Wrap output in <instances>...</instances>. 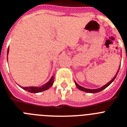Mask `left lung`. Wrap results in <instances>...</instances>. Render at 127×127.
Instances as JSON below:
<instances>
[{"label": "left lung", "instance_id": "obj_1", "mask_svg": "<svg viewBox=\"0 0 127 127\" xmlns=\"http://www.w3.org/2000/svg\"><path fill=\"white\" fill-rule=\"evenodd\" d=\"M119 67H120V66H119ZM119 69H118V72H117V73H116V75H115V76H114V78L112 79V80L111 81H110L108 82V83H107L106 85H104V86L101 87V88H100L99 89H95V90H92V89H87V88H83V87L80 86H79V85L78 84L76 83V82H75V85L76 86V87L78 88V89L80 90H81V91H83V92H88V93H92V94H95V93H97V92H100V91H102V90H103L104 89H105L106 88H107L108 86L113 81H114V80H115V78H116V76H117V75H118V72H119Z\"/></svg>", "mask_w": 127, "mask_h": 127}]
</instances>
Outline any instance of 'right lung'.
I'll use <instances>...</instances> for the list:
<instances>
[{
    "label": "right lung",
    "instance_id": "add662e5",
    "mask_svg": "<svg viewBox=\"0 0 127 127\" xmlns=\"http://www.w3.org/2000/svg\"><path fill=\"white\" fill-rule=\"evenodd\" d=\"M8 52H9V49H8ZM54 83V78L52 76V78H51V80H49L47 83H46L45 84L43 85V86L41 87H23V89L25 90H27L28 92H31V93H38V92H43V91H45V90H47L51 88Z\"/></svg>",
    "mask_w": 127,
    "mask_h": 127
}]
</instances>
